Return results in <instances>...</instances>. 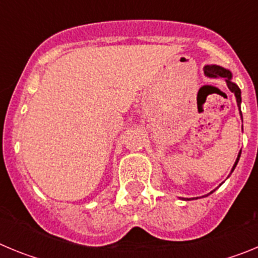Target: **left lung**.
<instances>
[{
  "label": "left lung",
  "mask_w": 258,
  "mask_h": 258,
  "mask_svg": "<svg viewBox=\"0 0 258 258\" xmlns=\"http://www.w3.org/2000/svg\"><path fill=\"white\" fill-rule=\"evenodd\" d=\"M204 74H206V76L213 77V79H217V77L225 79V81H226V84H227V86H229L230 90H231V92L235 94L236 103H238L239 111H240L241 92H240V89H239V86L236 85L235 83H232V80H231L232 79V74H231V72H230L229 70H226V68L221 67V66L209 64V66H206V67H204ZM239 113H240V117H241V120H243V116H241V111ZM240 154H241V150L239 151L238 157H236V160H235V164L232 165V169H231V172H230V174H231V173L234 172V169H235L236 164H238L239 159H240ZM212 192H213V191H212Z\"/></svg>",
  "instance_id": "obj_1"
}]
</instances>
